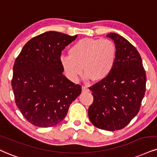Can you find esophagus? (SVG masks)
Wrapping results in <instances>:
<instances>
[{
    "label": "esophagus",
    "mask_w": 157,
    "mask_h": 157,
    "mask_svg": "<svg viewBox=\"0 0 157 157\" xmlns=\"http://www.w3.org/2000/svg\"><path fill=\"white\" fill-rule=\"evenodd\" d=\"M82 91L83 92H89V89L86 86H82Z\"/></svg>",
    "instance_id": "obj_1"
}]
</instances>
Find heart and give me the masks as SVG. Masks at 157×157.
<instances>
[{"label":"heart","mask_w":157,"mask_h":157,"mask_svg":"<svg viewBox=\"0 0 157 157\" xmlns=\"http://www.w3.org/2000/svg\"><path fill=\"white\" fill-rule=\"evenodd\" d=\"M69 56H62L60 64L69 80L78 82L84 71L86 80L101 81L111 73L115 65L117 48L107 38H83L70 48Z\"/></svg>","instance_id":"b5f03b06"}]
</instances>
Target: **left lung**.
I'll use <instances>...</instances> for the list:
<instances>
[{"instance_id":"obj_1","label":"left lung","mask_w":157,"mask_h":157,"mask_svg":"<svg viewBox=\"0 0 157 157\" xmlns=\"http://www.w3.org/2000/svg\"><path fill=\"white\" fill-rule=\"evenodd\" d=\"M106 36L117 48L115 65L105 78L90 87L94 100L88 115L98 128L116 131L125 127L139 112L146 92V74L132 44L114 33Z\"/></svg>"}]
</instances>
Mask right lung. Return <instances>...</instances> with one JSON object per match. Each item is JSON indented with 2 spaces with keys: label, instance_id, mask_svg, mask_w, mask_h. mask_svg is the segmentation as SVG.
Segmentation results:
<instances>
[{
  "label": "right lung",
  "instance_id": "right-lung-1",
  "mask_svg": "<svg viewBox=\"0 0 157 157\" xmlns=\"http://www.w3.org/2000/svg\"><path fill=\"white\" fill-rule=\"evenodd\" d=\"M77 37L48 31L23 46L13 67L11 86L15 102L30 123L36 127L57 125L82 92L63 74L62 51Z\"/></svg>",
  "mask_w": 157,
  "mask_h": 157
}]
</instances>
